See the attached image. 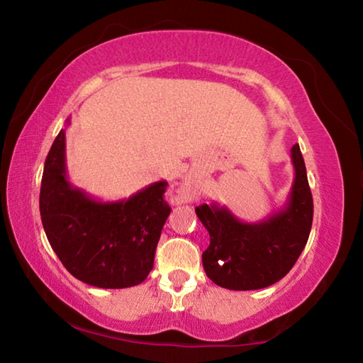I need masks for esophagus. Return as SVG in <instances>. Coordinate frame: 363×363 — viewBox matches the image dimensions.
<instances>
[{"label": "esophagus", "mask_w": 363, "mask_h": 363, "mask_svg": "<svg viewBox=\"0 0 363 363\" xmlns=\"http://www.w3.org/2000/svg\"><path fill=\"white\" fill-rule=\"evenodd\" d=\"M196 189H199V182H196L195 179H186L184 181V184L181 186V190H179V196L182 200H187V199H192V196L195 195Z\"/></svg>", "instance_id": "obj_1"}]
</instances>
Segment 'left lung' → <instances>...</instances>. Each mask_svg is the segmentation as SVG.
<instances>
[{"mask_svg":"<svg viewBox=\"0 0 363 363\" xmlns=\"http://www.w3.org/2000/svg\"><path fill=\"white\" fill-rule=\"evenodd\" d=\"M294 181L281 210L261 223H242L229 208L201 205L195 213L210 233L203 261L208 279L227 290L247 291L277 284L290 272L309 238L314 201L299 145L291 147Z\"/></svg>","mask_w":363,"mask_h":363,"instance_id":"8db88e82","label":"left lung"}]
</instances>
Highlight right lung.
<instances>
[{
  "instance_id": "1",
  "label": "right lung",
  "mask_w": 363,
  "mask_h": 363,
  "mask_svg": "<svg viewBox=\"0 0 363 363\" xmlns=\"http://www.w3.org/2000/svg\"><path fill=\"white\" fill-rule=\"evenodd\" d=\"M167 186V181L153 182L118 201L93 199L67 179L65 130H60L46 157L40 190L41 223L54 253L88 285L143 284L171 213L163 200Z\"/></svg>"
}]
</instances>
